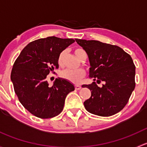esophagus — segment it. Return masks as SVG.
Listing matches in <instances>:
<instances>
[{
  "label": "esophagus",
  "instance_id": "1",
  "mask_svg": "<svg viewBox=\"0 0 147 147\" xmlns=\"http://www.w3.org/2000/svg\"><path fill=\"white\" fill-rule=\"evenodd\" d=\"M75 90H80V89H81V86H80V85H75Z\"/></svg>",
  "mask_w": 147,
  "mask_h": 147
}]
</instances>
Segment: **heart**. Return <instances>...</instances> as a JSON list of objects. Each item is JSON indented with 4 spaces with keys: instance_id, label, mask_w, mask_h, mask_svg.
Returning <instances> with one entry per match:
<instances>
[{
    "instance_id": "1",
    "label": "heart",
    "mask_w": 147,
    "mask_h": 147,
    "mask_svg": "<svg viewBox=\"0 0 147 147\" xmlns=\"http://www.w3.org/2000/svg\"><path fill=\"white\" fill-rule=\"evenodd\" d=\"M75 55L76 57H78L80 60H82L84 57H87V53L82 48H76L74 50ZM65 53L63 52L58 57V63L60 65H62L63 60V57H64ZM86 72L83 69H78L75 70H72V69H67L65 70L62 71L60 73V77L63 79L65 80L70 82L74 84H78L82 81V80L85 76Z\"/></svg>"
}]
</instances>
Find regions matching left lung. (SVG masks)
Masks as SVG:
<instances>
[{"label": "left lung", "mask_w": 147, "mask_h": 147, "mask_svg": "<svg viewBox=\"0 0 147 147\" xmlns=\"http://www.w3.org/2000/svg\"><path fill=\"white\" fill-rule=\"evenodd\" d=\"M85 50L90 60V78L95 82L83 84L91 91L84 102L93 115L109 117L120 112L128 102L135 87V65L131 56L119 46L98 40L75 39Z\"/></svg>", "instance_id": "obj_1"}]
</instances>
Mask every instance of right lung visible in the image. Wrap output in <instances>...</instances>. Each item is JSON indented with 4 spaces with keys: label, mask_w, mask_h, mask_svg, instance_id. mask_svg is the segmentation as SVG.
I'll use <instances>...</instances> for the list:
<instances>
[{
    "label": "right lung",
    "mask_w": 147,
    "mask_h": 147,
    "mask_svg": "<svg viewBox=\"0 0 147 147\" xmlns=\"http://www.w3.org/2000/svg\"><path fill=\"white\" fill-rule=\"evenodd\" d=\"M75 40L52 36L30 42L15 61L10 78L19 101L29 112L41 119L57 116L63 111L72 84L57 79L50 87L47 75L58 69L60 53Z\"/></svg>",
    "instance_id": "1"
}]
</instances>
